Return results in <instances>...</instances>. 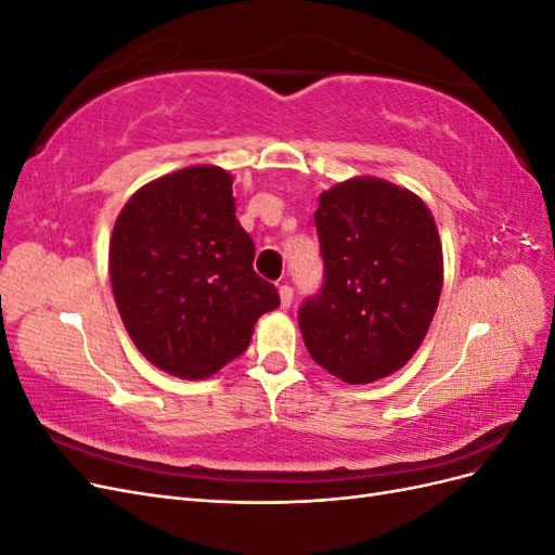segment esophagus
<instances>
[{
    "mask_svg": "<svg viewBox=\"0 0 555 555\" xmlns=\"http://www.w3.org/2000/svg\"><path fill=\"white\" fill-rule=\"evenodd\" d=\"M292 300H294V289L289 284H280V308L287 310L292 306Z\"/></svg>",
    "mask_w": 555,
    "mask_h": 555,
    "instance_id": "34e87169",
    "label": "esophagus"
}]
</instances>
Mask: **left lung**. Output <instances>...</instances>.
Wrapping results in <instances>:
<instances>
[{
    "instance_id": "8db88e82",
    "label": "left lung",
    "mask_w": 555,
    "mask_h": 555,
    "mask_svg": "<svg viewBox=\"0 0 555 555\" xmlns=\"http://www.w3.org/2000/svg\"><path fill=\"white\" fill-rule=\"evenodd\" d=\"M314 227L324 287L298 312L312 361L347 384L393 375L422 347L442 294L428 206L389 180L357 176L322 192Z\"/></svg>"
}]
</instances>
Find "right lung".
I'll return each mask as SVG.
<instances>
[{
	"mask_svg": "<svg viewBox=\"0 0 555 555\" xmlns=\"http://www.w3.org/2000/svg\"><path fill=\"white\" fill-rule=\"evenodd\" d=\"M233 176L198 164L150 180L120 210L108 273L129 338L159 371L204 379L247 349L280 306L236 220Z\"/></svg>",
	"mask_w": 555,
	"mask_h": 555,
	"instance_id": "1",
	"label": "right lung"
}]
</instances>
